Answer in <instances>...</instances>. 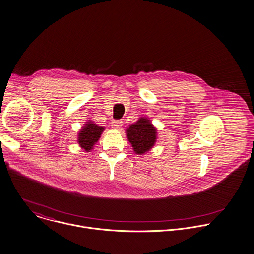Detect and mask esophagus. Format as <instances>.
I'll use <instances>...</instances> for the list:
<instances>
[{
	"label": "esophagus",
	"mask_w": 254,
	"mask_h": 254,
	"mask_svg": "<svg viewBox=\"0 0 254 254\" xmlns=\"http://www.w3.org/2000/svg\"><path fill=\"white\" fill-rule=\"evenodd\" d=\"M123 126V122L122 121H113L112 122V127L116 128V129H120Z\"/></svg>",
	"instance_id": "obj_1"
}]
</instances>
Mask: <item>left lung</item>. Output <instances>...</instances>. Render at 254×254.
<instances>
[{
    "mask_svg": "<svg viewBox=\"0 0 254 254\" xmlns=\"http://www.w3.org/2000/svg\"><path fill=\"white\" fill-rule=\"evenodd\" d=\"M157 128L147 118H140L127 128V136L136 155L150 151L157 140Z\"/></svg>",
    "mask_w": 254,
    "mask_h": 254,
    "instance_id": "1",
    "label": "left lung"
}]
</instances>
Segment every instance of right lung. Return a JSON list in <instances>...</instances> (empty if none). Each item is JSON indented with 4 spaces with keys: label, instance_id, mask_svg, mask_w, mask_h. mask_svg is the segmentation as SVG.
<instances>
[{
    "label": "right lung",
    "instance_id": "1",
    "mask_svg": "<svg viewBox=\"0 0 254 254\" xmlns=\"http://www.w3.org/2000/svg\"><path fill=\"white\" fill-rule=\"evenodd\" d=\"M103 130H104L103 127H99L93 124L91 121L87 122L78 132L77 141L80 148L83 149L84 152L91 151L93 149L95 142L98 141Z\"/></svg>",
    "mask_w": 254,
    "mask_h": 254
}]
</instances>
